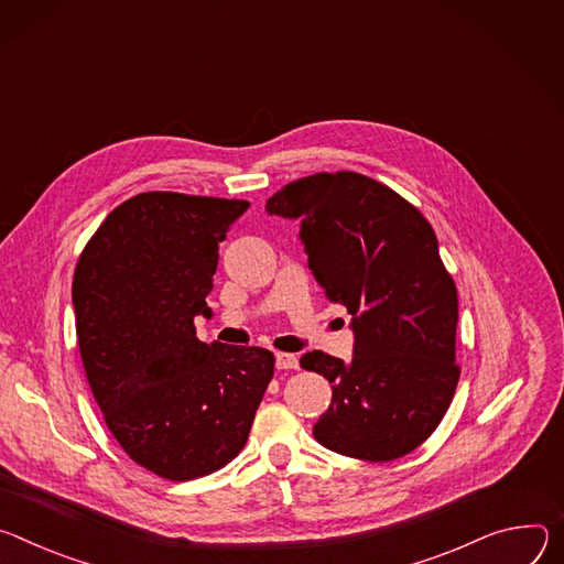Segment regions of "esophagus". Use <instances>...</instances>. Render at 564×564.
Instances as JSON below:
<instances>
[{"label":"esophagus","mask_w":564,"mask_h":564,"mask_svg":"<svg viewBox=\"0 0 564 564\" xmlns=\"http://www.w3.org/2000/svg\"><path fill=\"white\" fill-rule=\"evenodd\" d=\"M275 367H278V369H297V367H300V360H297L295 354L280 351V354H275Z\"/></svg>","instance_id":"34e87169"}]
</instances>
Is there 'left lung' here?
I'll list each match as a JSON object with an SVG mask.
<instances>
[{"label":"left lung","instance_id":"1","mask_svg":"<svg viewBox=\"0 0 564 564\" xmlns=\"http://www.w3.org/2000/svg\"><path fill=\"white\" fill-rule=\"evenodd\" d=\"M269 215L302 219L308 269L354 316V358L308 351L300 365L332 383L316 440L345 457L394 462L442 423L455 388L457 286L430 221L392 187L358 172L286 183Z\"/></svg>","mask_w":564,"mask_h":564}]
</instances>
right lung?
I'll list each match as a JSON object with an SVG mask.
<instances>
[{"label": "right lung", "instance_id": "obj_1", "mask_svg": "<svg viewBox=\"0 0 564 564\" xmlns=\"http://www.w3.org/2000/svg\"><path fill=\"white\" fill-rule=\"evenodd\" d=\"M241 199L141 193L91 235L74 273L80 358L105 423L145 470L187 481L232 462L273 379L262 347L202 343L195 318Z\"/></svg>", "mask_w": 564, "mask_h": 564}]
</instances>
